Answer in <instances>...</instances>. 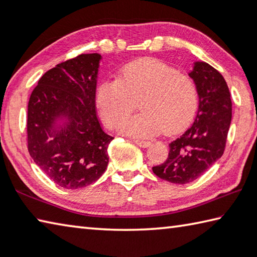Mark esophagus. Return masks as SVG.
<instances>
[{"label":"esophagus","mask_w":257,"mask_h":257,"mask_svg":"<svg viewBox=\"0 0 257 257\" xmlns=\"http://www.w3.org/2000/svg\"><path fill=\"white\" fill-rule=\"evenodd\" d=\"M134 143L136 145H138L139 147H143V149H145V147H149L151 145V142H147V141H135Z\"/></svg>","instance_id":"obj_1"}]
</instances>
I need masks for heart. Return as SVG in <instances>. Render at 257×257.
<instances>
[{
	"instance_id": "heart-1",
	"label": "heart",
	"mask_w": 257,
	"mask_h": 257,
	"mask_svg": "<svg viewBox=\"0 0 257 257\" xmlns=\"http://www.w3.org/2000/svg\"><path fill=\"white\" fill-rule=\"evenodd\" d=\"M136 102L142 112L124 123V135L146 138L162 130L177 134L194 119L197 87L188 75L158 60H136L123 67L118 80L98 87L96 103L104 122L119 128L136 108Z\"/></svg>"
}]
</instances>
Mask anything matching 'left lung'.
Masks as SVG:
<instances>
[{
  "label": "left lung",
  "instance_id": "left-lung-1",
  "mask_svg": "<svg viewBox=\"0 0 257 257\" xmlns=\"http://www.w3.org/2000/svg\"><path fill=\"white\" fill-rule=\"evenodd\" d=\"M188 76L197 87L196 119L169 144L167 161L153 167L161 179L178 185L196 180L222 156L231 122L232 103L222 75L208 63L196 61Z\"/></svg>",
  "mask_w": 257,
  "mask_h": 257
}]
</instances>
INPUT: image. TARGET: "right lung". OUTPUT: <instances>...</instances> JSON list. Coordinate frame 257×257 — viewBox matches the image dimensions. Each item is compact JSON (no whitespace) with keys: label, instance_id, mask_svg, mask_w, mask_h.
<instances>
[{"label":"right lung","instance_id":"obj_1","mask_svg":"<svg viewBox=\"0 0 257 257\" xmlns=\"http://www.w3.org/2000/svg\"><path fill=\"white\" fill-rule=\"evenodd\" d=\"M98 53L81 54L45 72L28 102V152L56 185L82 188L99 179L113 139L96 114Z\"/></svg>","mask_w":257,"mask_h":257}]
</instances>
